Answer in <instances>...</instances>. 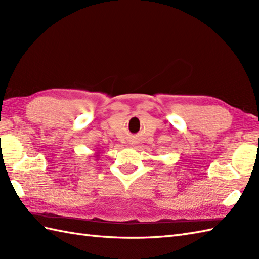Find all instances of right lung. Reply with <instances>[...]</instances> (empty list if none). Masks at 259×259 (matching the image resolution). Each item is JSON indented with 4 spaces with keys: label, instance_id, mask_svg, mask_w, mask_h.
Masks as SVG:
<instances>
[{
    "label": "right lung",
    "instance_id": "add662e5",
    "mask_svg": "<svg viewBox=\"0 0 259 259\" xmlns=\"http://www.w3.org/2000/svg\"><path fill=\"white\" fill-rule=\"evenodd\" d=\"M100 153H101L100 151H97V152L95 153V157L97 158V159H96V160H98V158H99V157H100Z\"/></svg>",
    "mask_w": 259,
    "mask_h": 259
}]
</instances>
